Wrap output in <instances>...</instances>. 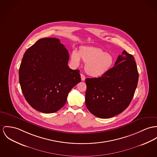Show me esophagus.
I'll return each mask as SVG.
<instances>
[{
    "mask_svg": "<svg viewBox=\"0 0 157 157\" xmlns=\"http://www.w3.org/2000/svg\"><path fill=\"white\" fill-rule=\"evenodd\" d=\"M81 80H82V81H85V76L83 74H82V73L81 74Z\"/></svg>",
    "mask_w": 157,
    "mask_h": 157,
    "instance_id": "esophagus-1",
    "label": "esophagus"
}]
</instances>
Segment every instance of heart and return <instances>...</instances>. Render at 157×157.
I'll use <instances>...</instances> for the list:
<instances>
[{
  "mask_svg": "<svg viewBox=\"0 0 157 157\" xmlns=\"http://www.w3.org/2000/svg\"><path fill=\"white\" fill-rule=\"evenodd\" d=\"M85 64L86 73L93 77H100L108 72L114 63L113 56L100 48L83 47L79 52L73 50L71 54V60L73 64L78 66L80 59Z\"/></svg>",
  "mask_w": 157,
  "mask_h": 157,
  "instance_id": "1",
  "label": "heart"
}]
</instances>
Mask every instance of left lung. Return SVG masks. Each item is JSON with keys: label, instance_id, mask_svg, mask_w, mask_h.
Here are the masks:
<instances>
[{"label": "left lung", "instance_id": "obj_1", "mask_svg": "<svg viewBox=\"0 0 157 157\" xmlns=\"http://www.w3.org/2000/svg\"><path fill=\"white\" fill-rule=\"evenodd\" d=\"M138 79L134 58L124 50L114 67L106 74L85 79L86 108L101 118H110L121 113L130 105Z\"/></svg>", "mask_w": 157, "mask_h": 157}]
</instances>
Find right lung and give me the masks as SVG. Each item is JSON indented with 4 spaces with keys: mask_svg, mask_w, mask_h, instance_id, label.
<instances>
[{
    "mask_svg": "<svg viewBox=\"0 0 157 157\" xmlns=\"http://www.w3.org/2000/svg\"><path fill=\"white\" fill-rule=\"evenodd\" d=\"M69 59L67 49L54 37L40 39L25 51L19 81L33 108L50 113L65 105L69 93L81 80L79 71L69 67Z\"/></svg>",
    "mask_w": 157,
    "mask_h": 157,
    "instance_id": "right-lung-1",
    "label": "right lung"
}]
</instances>
